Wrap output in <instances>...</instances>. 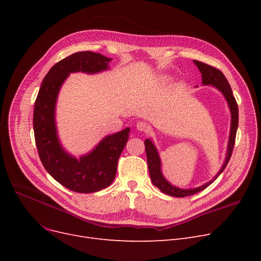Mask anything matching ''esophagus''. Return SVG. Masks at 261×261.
<instances>
[{
  "label": "esophagus",
  "instance_id": "1",
  "mask_svg": "<svg viewBox=\"0 0 261 261\" xmlns=\"http://www.w3.org/2000/svg\"><path fill=\"white\" fill-rule=\"evenodd\" d=\"M136 129H138L139 131H142V132H146V131H148L149 126H148V123L145 121H138L136 122Z\"/></svg>",
  "mask_w": 261,
  "mask_h": 261
}]
</instances>
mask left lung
<instances>
[{"label":"left lung","instance_id":"left-lung-1","mask_svg":"<svg viewBox=\"0 0 261 261\" xmlns=\"http://www.w3.org/2000/svg\"><path fill=\"white\" fill-rule=\"evenodd\" d=\"M194 62L197 64V66L199 67V70L202 74V84L205 86H207V85L215 86L217 89H219L223 93L225 99L227 100V103L230 109V113H231L230 135H229V141H228L226 159H225V162L223 164V166L221 167L220 171L218 172V174L215 176L214 180H212L211 182H208L206 184H204L203 186H200V187H197L194 189H181V188H177L175 186H172L170 183H168L161 172V161H160V156H159V153L156 151L154 145L149 139H147L145 141L148 169H149L150 177H151V181H152L153 185L156 186L162 191V193L172 196V197H176V198H184L187 196H193V195L200 193V191L208 187L217 179V177L221 174V172L225 169L227 163L231 156L232 149H234V145H235V141H236L237 128H238V105L234 97V95H232V91L230 89L228 81L225 78V76L223 75V73L220 70H218L217 67L208 65L206 63H203L201 61L194 60Z\"/></svg>","mask_w":261,"mask_h":261}]
</instances>
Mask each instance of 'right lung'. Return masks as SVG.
I'll list each match as a JSON object with an SVG mask.
<instances>
[{
    "mask_svg": "<svg viewBox=\"0 0 261 261\" xmlns=\"http://www.w3.org/2000/svg\"><path fill=\"white\" fill-rule=\"evenodd\" d=\"M110 61V58L93 51H78L60 60L44 77L35 101L34 132L39 158L55 180L75 193H95L113 182L130 129L107 136L91 153L77 160L64 151L57 138L55 126L57 95L70 73H97L107 70Z\"/></svg>",
    "mask_w": 261,
    "mask_h": 261,
    "instance_id": "add662e5",
    "label": "right lung"
}]
</instances>
